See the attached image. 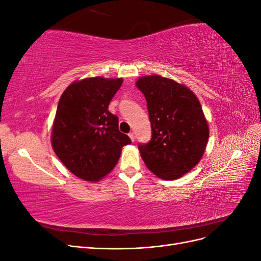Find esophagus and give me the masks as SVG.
Segmentation results:
<instances>
[{
  "mask_svg": "<svg viewBox=\"0 0 261 261\" xmlns=\"http://www.w3.org/2000/svg\"><path fill=\"white\" fill-rule=\"evenodd\" d=\"M128 136H129V138L132 139V141L135 140V135H134V133H129V134H128Z\"/></svg>",
  "mask_w": 261,
  "mask_h": 261,
  "instance_id": "1",
  "label": "esophagus"
}]
</instances>
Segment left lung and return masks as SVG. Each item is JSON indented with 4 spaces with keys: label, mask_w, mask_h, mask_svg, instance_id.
<instances>
[{
    "label": "left lung",
    "mask_w": 261,
    "mask_h": 261,
    "mask_svg": "<svg viewBox=\"0 0 261 261\" xmlns=\"http://www.w3.org/2000/svg\"><path fill=\"white\" fill-rule=\"evenodd\" d=\"M137 88L147 101L152 136L138 149L147 168L162 179H177L202 158L209 138L208 122L196 94L175 81L143 76Z\"/></svg>",
    "instance_id": "obj_1"
}]
</instances>
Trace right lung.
<instances>
[{
    "instance_id": "add662e5",
    "label": "right lung",
    "mask_w": 261,
    "mask_h": 261,
    "mask_svg": "<svg viewBox=\"0 0 261 261\" xmlns=\"http://www.w3.org/2000/svg\"><path fill=\"white\" fill-rule=\"evenodd\" d=\"M123 78L91 77L74 82L62 93L53 122L55 154L74 175L97 181L111 172L122 147L132 143L118 130L109 105Z\"/></svg>"
}]
</instances>
